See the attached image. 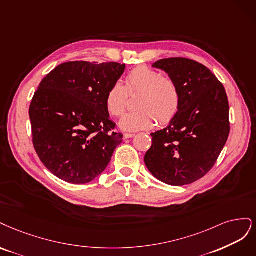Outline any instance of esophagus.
<instances>
[{"instance_id":"obj_1","label":"esophagus","mask_w":256,"mask_h":256,"mask_svg":"<svg viewBox=\"0 0 256 256\" xmlns=\"http://www.w3.org/2000/svg\"><path fill=\"white\" fill-rule=\"evenodd\" d=\"M135 136V134H132V133H126L124 135H123V138L124 139H128V138H132V137H134Z\"/></svg>"}]
</instances>
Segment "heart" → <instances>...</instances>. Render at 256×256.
<instances>
[{
  "label": "heart",
  "instance_id": "1",
  "mask_svg": "<svg viewBox=\"0 0 256 256\" xmlns=\"http://www.w3.org/2000/svg\"><path fill=\"white\" fill-rule=\"evenodd\" d=\"M134 92L142 94L137 100L140 110L120 120L123 130H149L158 119L162 124H168L180 112V92L176 82L149 67H138L128 74L124 86L117 82L106 92L105 107L110 116L120 117L126 110L128 94Z\"/></svg>",
  "mask_w": 256,
  "mask_h": 256
}]
</instances>
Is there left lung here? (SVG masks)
I'll use <instances>...</instances> for the list:
<instances>
[{"label": "left lung", "instance_id": "left-lung-1", "mask_svg": "<svg viewBox=\"0 0 256 256\" xmlns=\"http://www.w3.org/2000/svg\"><path fill=\"white\" fill-rule=\"evenodd\" d=\"M176 83L180 106L176 117L152 133L144 155L146 168L160 182L192 184L216 164L230 134L226 89L210 69L192 60L172 57L153 64Z\"/></svg>", "mask_w": 256, "mask_h": 256}]
</instances>
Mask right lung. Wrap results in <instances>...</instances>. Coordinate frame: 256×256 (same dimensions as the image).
<instances>
[{
  "label": "right lung",
  "mask_w": 256,
  "mask_h": 256,
  "mask_svg": "<svg viewBox=\"0 0 256 256\" xmlns=\"http://www.w3.org/2000/svg\"><path fill=\"white\" fill-rule=\"evenodd\" d=\"M118 62H64L41 80L30 106L32 144L55 176L92 182L105 170L123 135L114 132L105 96L124 72Z\"/></svg>",
  "instance_id": "1"
}]
</instances>
